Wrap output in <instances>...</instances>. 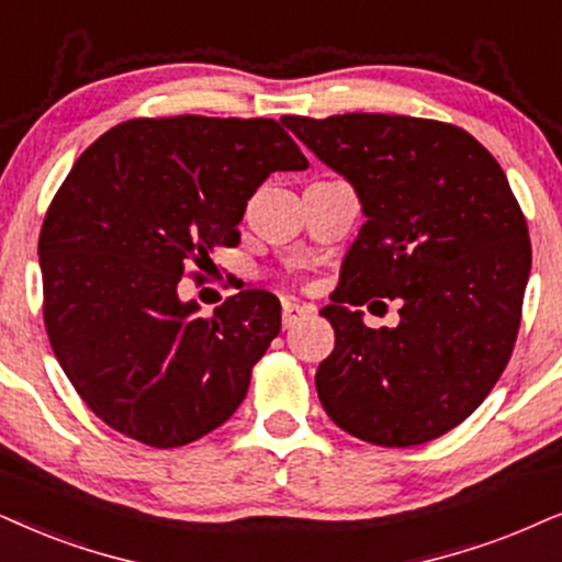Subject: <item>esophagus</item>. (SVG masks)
Masks as SVG:
<instances>
[{"mask_svg": "<svg viewBox=\"0 0 562 562\" xmlns=\"http://www.w3.org/2000/svg\"><path fill=\"white\" fill-rule=\"evenodd\" d=\"M311 314H314V308H311V305H301V303L288 301L285 305H282V326L290 329V326H295L297 322H301V318L311 316Z\"/></svg>", "mask_w": 562, "mask_h": 562, "instance_id": "obj_1", "label": "esophagus"}]
</instances>
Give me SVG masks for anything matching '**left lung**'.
<instances>
[{
    "mask_svg": "<svg viewBox=\"0 0 562 562\" xmlns=\"http://www.w3.org/2000/svg\"><path fill=\"white\" fill-rule=\"evenodd\" d=\"M282 124L352 183L368 217L322 308L334 350L316 371L318 400L368 443H428L506 371L531 269L527 217L498 160L461 126L389 113ZM368 296L403 303L394 330L346 308Z\"/></svg>",
    "mask_w": 562,
    "mask_h": 562,
    "instance_id": "1",
    "label": "left lung"
}]
</instances>
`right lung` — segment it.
<instances>
[{
    "label": "right lung",
    "mask_w": 562,
    "mask_h": 562,
    "mask_svg": "<svg viewBox=\"0 0 562 562\" xmlns=\"http://www.w3.org/2000/svg\"><path fill=\"white\" fill-rule=\"evenodd\" d=\"M308 160L274 119H130L85 150L38 236L44 324L59 366L95 417L176 449L244 402L280 334V301L240 288L212 316L183 303L220 246H236L248 199Z\"/></svg>",
    "instance_id": "obj_1"
}]
</instances>
